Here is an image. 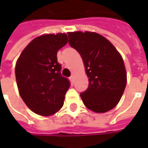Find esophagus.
<instances>
[{
  "label": "esophagus",
  "instance_id": "1",
  "mask_svg": "<svg viewBox=\"0 0 148 148\" xmlns=\"http://www.w3.org/2000/svg\"><path fill=\"white\" fill-rule=\"evenodd\" d=\"M70 81H71V82H73V81H74V77H73V76H71V77H70Z\"/></svg>",
  "mask_w": 148,
  "mask_h": 148
}]
</instances>
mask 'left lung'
Returning a JSON list of instances; mask_svg holds the SVG:
<instances>
[{
  "instance_id": "obj_1",
  "label": "left lung",
  "mask_w": 148,
  "mask_h": 148,
  "mask_svg": "<svg viewBox=\"0 0 148 148\" xmlns=\"http://www.w3.org/2000/svg\"><path fill=\"white\" fill-rule=\"evenodd\" d=\"M69 44L80 53L89 86L81 93L84 105L96 113L114 108L122 97L127 74L122 56L105 37L95 32H70Z\"/></svg>"
}]
</instances>
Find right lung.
<instances>
[{"label": "right lung", "instance_id": "obj_1", "mask_svg": "<svg viewBox=\"0 0 148 148\" xmlns=\"http://www.w3.org/2000/svg\"><path fill=\"white\" fill-rule=\"evenodd\" d=\"M67 43V35L58 33L35 38L20 55L15 78L20 96L35 114L49 116L62 107L70 82L61 74L58 51Z\"/></svg>", "mask_w": 148, "mask_h": 148}]
</instances>
